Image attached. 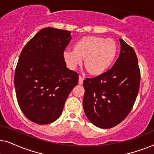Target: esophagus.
Wrapping results in <instances>:
<instances>
[{
    "instance_id": "1",
    "label": "esophagus",
    "mask_w": 154,
    "mask_h": 154,
    "mask_svg": "<svg viewBox=\"0 0 154 154\" xmlns=\"http://www.w3.org/2000/svg\"><path fill=\"white\" fill-rule=\"evenodd\" d=\"M83 80H84L83 78L81 77V75H80L79 78V83L80 84V85H82V84H83Z\"/></svg>"
}]
</instances>
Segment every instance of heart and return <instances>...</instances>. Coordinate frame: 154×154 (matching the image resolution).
<instances>
[{
  "instance_id": "heart-1",
  "label": "heart",
  "mask_w": 154,
  "mask_h": 154,
  "mask_svg": "<svg viewBox=\"0 0 154 154\" xmlns=\"http://www.w3.org/2000/svg\"><path fill=\"white\" fill-rule=\"evenodd\" d=\"M118 52V45L112 39L99 36H85L74 45V50L63 53L64 62L70 69H76L85 59V66L92 75L104 73L112 64Z\"/></svg>"
}]
</instances>
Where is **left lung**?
<instances>
[{
    "label": "left lung",
    "mask_w": 154,
    "mask_h": 154,
    "mask_svg": "<svg viewBox=\"0 0 154 154\" xmlns=\"http://www.w3.org/2000/svg\"><path fill=\"white\" fill-rule=\"evenodd\" d=\"M121 53L109 71L83 81V109L97 127L107 129L127 117L135 102L140 83V71L135 52L120 39Z\"/></svg>",
    "instance_id": "8db88e82"
}]
</instances>
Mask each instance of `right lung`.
Returning a JSON list of instances; mask_svg holds the SVG:
<instances>
[{
  "label": "right lung",
  "mask_w": 154,
  "mask_h": 154,
  "mask_svg": "<svg viewBox=\"0 0 154 154\" xmlns=\"http://www.w3.org/2000/svg\"><path fill=\"white\" fill-rule=\"evenodd\" d=\"M71 31L41 29L21 52L14 83L20 108L29 120L40 125L55 121L62 114L79 74L66 68L63 57Z\"/></svg>",
  "instance_id": "obj_1"
}]
</instances>
